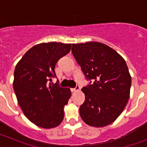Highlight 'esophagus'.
Segmentation results:
<instances>
[{"mask_svg":"<svg viewBox=\"0 0 147 147\" xmlns=\"http://www.w3.org/2000/svg\"><path fill=\"white\" fill-rule=\"evenodd\" d=\"M71 92H78L80 90V87H79V85H76V88H71Z\"/></svg>","mask_w":147,"mask_h":147,"instance_id":"34e87169","label":"esophagus"}]
</instances>
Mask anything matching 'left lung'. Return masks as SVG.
<instances>
[{
    "mask_svg": "<svg viewBox=\"0 0 147 147\" xmlns=\"http://www.w3.org/2000/svg\"><path fill=\"white\" fill-rule=\"evenodd\" d=\"M71 53L90 81L82 88L85 100L79 108L81 117L92 127L111 124L130 98L131 77L125 60L112 48L98 42L72 44Z\"/></svg>",
    "mask_w": 147,
    "mask_h": 147,
    "instance_id": "left-lung-1",
    "label": "left lung"
}]
</instances>
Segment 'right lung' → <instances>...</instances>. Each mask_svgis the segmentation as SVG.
I'll return each mask as SVG.
<instances>
[{
    "instance_id": "right-lung-1",
    "label": "right lung",
    "mask_w": 147,
    "mask_h": 147,
    "mask_svg": "<svg viewBox=\"0 0 147 147\" xmlns=\"http://www.w3.org/2000/svg\"><path fill=\"white\" fill-rule=\"evenodd\" d=\"M71 47L55 42L36 45L16 65L13 86L17 101L25 116L38 127H55L64 118L70 89L49 82L56 77L55 64Z\"/></svg>"
}]
</instances>
